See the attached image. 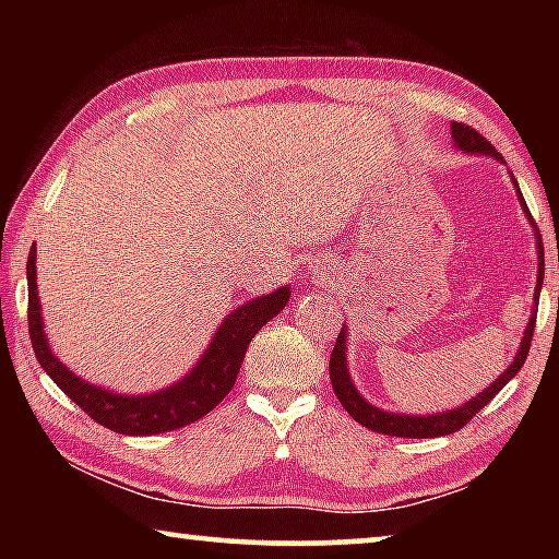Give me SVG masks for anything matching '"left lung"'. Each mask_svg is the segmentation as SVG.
Here are the masks:
<instances>
[{
  "mask_svg": "<svg viewBox=\"0 0 559 559\" xmlns=\"http://www.w3.org/2000/svg\"><path fill=\"white\" fill-rule=\"evenodd\" d=\"M451 138H453V145L463 153H471V155H488V157H496L498 163H503V155L498 153V150L488 143V140L480 135L478 130H473L471 126H463V122H451ZM513 177V175H510ZM513 185H515V192H518V200L520 206H523V212L530 222H533V216L527 212V204L523 200V192H520V187L513 177ZM533 229H535V243H537V286H535V308H533V316L527 320V328L523 333V340H520V347L513 357V362H510L508 370L498 377L496 382H490L484 392L471 396L466 404L456 406V409H447V412H439V414H394V412H384L380 406H372L370 402L365 400L362 394L355 390L353 380H349V370H347V330L343 328L340 330V335L335 340V347H333V355H330V382H333V390L337 394L340 404L345 406L347 414L353 416L357 424H362V427L372 429L377 433H386V437H404V439H433V437H447V433L459 431L461 427H466V424L476 416L484 406L493 400V396L503 390V386L513 380V377L520 372V367L525 365L527 359V349L530 343H533V330H535V316H537V300H540V288H543V278H545V251H543V239H540V231H537V226L533 222Z\"/></svg>",
  "mask_w": 559,
  "mask_h": 559,
  "instance_id": "8db88e82",
  "label": "left lung"
}]
</instances>
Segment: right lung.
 Here are the masks:
<instances>
[{"mask_svg": "<svg viewBox=\"0 0 559 559\" xmlns=\"http://www.w3.org/2000/svg\"><path fill=\"white\" fill-rule=\"evenodd\" d=\"M26 283H29V337L39 365L56 386L69 394L93 421L110 431L126 433V437L165 433L210 414L231 392L251 337L271 318H276L290 298V288L281 286L266 296L243 302L241 308L224 318L200 362L182 380L153 394L130 396L81 380L51 353L49 337L44 333L39 290H36V246H32L29 261H26Z\"/></svg>", "mask_w": 559, "mask_h": 559, "instance_id": "1", "label": "right lung"}]
</instances>
